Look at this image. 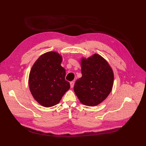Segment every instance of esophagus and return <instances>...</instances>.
<instances>
[{
  "mask_svg": "<svg viewBox=\"0 0 146 146\" xmlns=\"http://www.w3.org/2000/svg\"><path fill=\"white\" fill-rule=\"evenodd\" d=\"M70 86H71V88H73L74 86V81H71L70 82Z\"/></svg>",
  "mask_w": 146,
  "mask_h": 146,
  "instance_id": "1",
  "label": "esophagus"
}]
</instances>
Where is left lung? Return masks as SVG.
Listing matches in <instances>:
<instances>
[{"instance_id":"left-lung-1","label":"left lung","mask_w":146,"mask_h":146,"mask_svg":"<svg viewBox=\"0 0 146 146\" xmlns=\"http://www.w3.org/2000/svg\"><path fill=\"white\" fill-rule=\"evenodd\" d=\"M82 77L76 81L74 90L80 102L94 106L105 100L113 84V72L108 62L98 54L81 61Z\"/></svg>"}]
</instances>
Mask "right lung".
<instances>
[{"label": "right lung", "mask_w": 146, "mask_h": 146, "mask_svg": "<svg viewBox=\"0 0 146 146\" xmlns=\"http://www.w3.org/2000/svg\"><path fill=\"white\" fill-rule=\"evenodd\" d=\"M62 58L56 52L43 54L34 64L29 75L30 92L40 105L49 108L57 105L70 88L66 71L60 64Z\"/></svg>", "instance_id": "add662e5"}]
</instances>
